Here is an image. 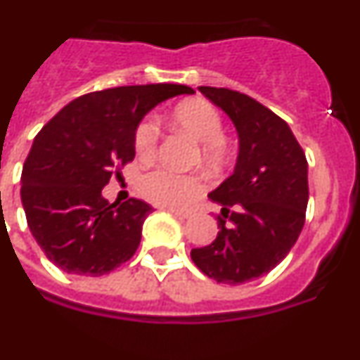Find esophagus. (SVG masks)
<instances>
[{
    "mask_svg": "<svg viewBox=\"0 0 360 360\" xmlns=\"http://www.w3.org/2000/svg\"><path fill=\"white\" fill-rule=\"evenodd\" d=\"M167 211L172 212V214H174V216H177V218H183V219L190 218V212H186V211H179V209H174V207L167 209Z\"/></svg>",
    "mask_w": 360,
    "mask_h": 360,
    "instance_id": "1",
    "label": "esophagus"
}]
</instances>
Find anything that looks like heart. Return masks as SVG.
Instances as JSON below:
<instances>
[{
  "mask_svg": "<svg viewBox=\"0 0 360 360\" xmlns=\"http://www.w3.org/2000/svg\"><path fill=\"white\" fill-rule=\"evenodd\" d=\"M176 127L186 131L198 142L200 162L209 169H221L230 160V148L223 139V121L218 109L205 100H188L179 103L170 114ZM160 128L153 116L139 123L134 135L135 153L141 160L155 156L158 148ZM204 190V183L197 176L177 174L167 167H158L141 179V193L149 202L162 207H184Z\"/></svg>",
  "mask_w": 360,
  "mask_h": 360,
  "instance_id": "heart-1",
  "label": "heart"
}]
</instances>
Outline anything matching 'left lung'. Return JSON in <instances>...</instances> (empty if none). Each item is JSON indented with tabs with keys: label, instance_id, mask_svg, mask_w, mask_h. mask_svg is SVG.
Returning <instances> with one entry per match:
<instances>
[{
	"label": "left lung",
	"instance_id": "left-lung-1",
	"mask_svg": "<svg viewBox=\"0 0 360 360\" xmlns=\"http://www.w3.org/2000/svg\"><path fill=\"white\" fill-rule=\"evenodd\" d=\"M198 89L233 123L239 155L232 176L209 193L223 205L218 236L191 250V260L218 283L240 285L273 271L297 240L308 207V162L273 110L226 87Z\"/></svg>",
	"mask_w": 360,
	"mask_h": 360
}]
</instances>
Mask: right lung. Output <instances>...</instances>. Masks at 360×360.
Segmentation results:
<instances>
[{"mask_svg":"<svg viewBox=\"0 0 360 360\" xmlns=\"http://www.w3.org/2000/svg\"><path fill=\"white\" fill-rule=\"evenodd\" d=\"M181 84L121 86L87 93L63 107L34 137L22 167L20 198L27 226L65 273L102 276L130 260L153 207L102 195L116 165L135 156L134 135L146 114L177 95Z\"/></svg>","mask_w":360,"mask_h":360,"instance_id":"right-lung-1","label":"right lung"}]
</instances>
